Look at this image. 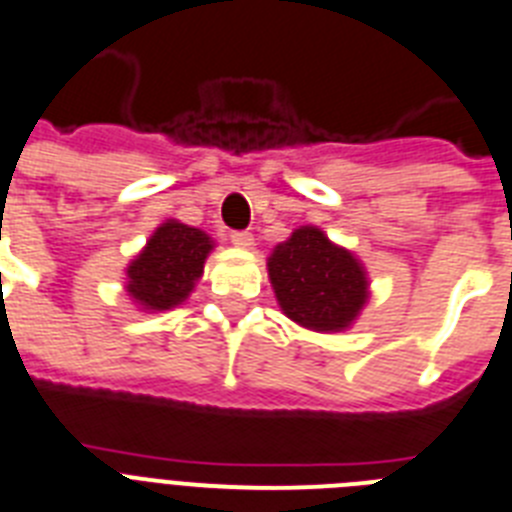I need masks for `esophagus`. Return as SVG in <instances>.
Here are the masks:
<instances>
[{
  "label": "esophagus",
  "mask_w": 512,
  "mask_h": 512,
  "mask_svg": "<svg viewBox=\"0 0 512 512\" xmlns=\"http://www.w3.org/2000/svg\"><path fill=\"white\" fill-rule=\"evenodd\" d=\"M231 242H234L236 247L249 249L252 244H255V236L249 234V231H231Z\"/></svg>",
  "instance_id": "esophagus-1"
}]
</instances>
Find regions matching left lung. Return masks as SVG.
Segmentation results:
<instances>
[{"mask_svg":"<svg viewBox=\"0 0 512 512\" xmlns=\"http://www.w3.org/2000/svg\"><path fill=\"white\" fill-rule=\"evenodd\" d=\"M278 304L294 322L312 330H343L367 302L362 265L315 226H302L268 257Z\"/></svg>","mask_w":512,"mask_h":512,"instance_id":"obj_1","label":"left lung"}]
</instances>
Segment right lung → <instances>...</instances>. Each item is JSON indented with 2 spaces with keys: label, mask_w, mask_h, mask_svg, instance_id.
<instances>
[{
  "label": "right lung",
  "mask_w": 512,
  "mask_h": 512,
  "mask_svg": "<svg viewBox=\"0 0 512 512\" xmlns=\"http://www.w3.org/2000/svg\"><path fill=\"white\" fill-rule=\"evenodd\" d=\"M213 249L200 229L169 221L158 226L148 247L127 268V291L143 309H171L190 296Z\"/></svg>",
  "instance_id": "add662e5"
}]
</instances>
